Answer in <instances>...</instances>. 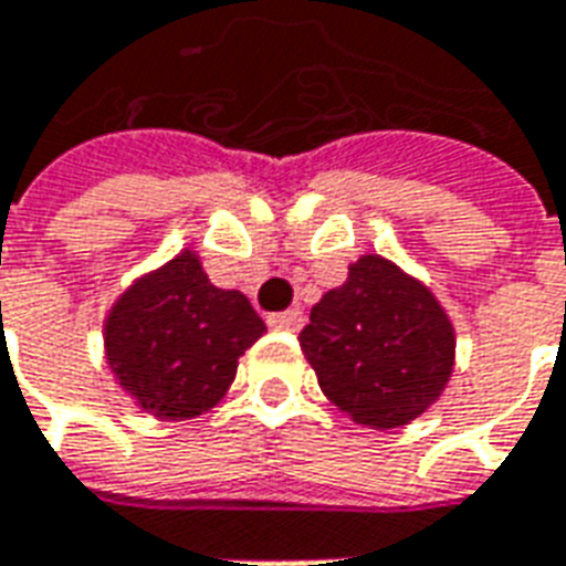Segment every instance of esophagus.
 <instances>
[{"instance_id":"esophagus-1","label":"esophagus","mask_w":566,"mask_h":566,"mask_svg":"<svg viewBox=\"0 0 566 566\" xmlns=\"http://www.w3.org/2000/svg\"><path fill=\"white\" fill-rule=\"evenodd\" d=\"M268 325H271V328H277V332H301V325H304V313L301 311L271 313V316H268Z\"/></svg>"}]
</instances>
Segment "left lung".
<instances>
[{"label": "left lung", "instance_id": "left-lung-1", "mask_svg": "<svg viewBox=\"0 0 566 566\" xmlns=\"http://www.w3.org/2000/svg\"><path fill=\"white\" fill-rule=\"evenodd\" d=\"M298 340L325 398L379 431L422 416L455 365V328L434 292L382 255L349 265Z\"/></svg>", "mask_w": 566, "mask_h": 566}]
</instances>
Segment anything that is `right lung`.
Returning a JSON list of instances; mask_svg holds the SVG:
<instances>
[{
	"instance_id": "add662e5",
	"label": "right lung",
	"mask_w": 566,
	"mask_h": 566,
	"mask_svg": "<svg viewBox=\"0 0 566 566\" xmlns=\"http://www.w3.org/2000/svg\"><path fill=\"white\" fill-rule=\"evenodd\" d=\"M265 334L238 289H217L184 250L132 283L105 319V356L119 389L156 419H192L217 407L238 358Z\"/></svg>"
}]
</instances>
